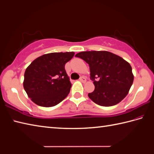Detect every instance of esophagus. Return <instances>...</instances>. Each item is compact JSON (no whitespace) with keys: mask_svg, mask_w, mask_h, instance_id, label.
<instances>
[{"mask_svg":"<svg viewBox=\"0 0 154 154\" xmlns=\"http://www.w3.org/2000/svg\"><path fill=\"white\" fill-rule=\"evenodd\" d=\"M80 80L82 82H83V83H85L86 82V78H85L84 76H81L80 78Z\"/></svg>","mask_w":154,"mask_h":154,"instance_id":"34e87169","label":"esophagus"}]
</instances>
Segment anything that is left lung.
Masks as SVG:
<instances>
[{"instance_id":"left-lung-1","label":"left lung","mask_w":154,"mask_h":154,"mask_svg":"<svg viewBox=\"0 0 154 154\" xmlns=\"http://www.w3.org/2000/svg\"><path fill=\"white\" fill-rule=\"evenodd\" d=\"M75 57L89 64L95 90L88 97L96 104L109 107L121 102L128 94L134 80L127 61L109 51H84Z\"/></svg>"}]
</instances>
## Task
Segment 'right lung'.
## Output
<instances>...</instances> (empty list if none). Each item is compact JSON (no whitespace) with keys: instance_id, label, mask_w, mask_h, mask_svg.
Segmentation results:
<instances>
[{"instance_id":"add662e5","label":"right lung","mask_w":154,"mask_h":154,"mask_svg":"<svg viewBox=\"0 0 154 154\" xmlns=\"http://www.w3.org/2000/svg\"><path fill=\"white\" fill-rule=\"evenodd\" d=\"M74 55V52L45 54L29 64L23 84L33 103L49 107L66 97L72 84L64 66Z\"/></svg>"}]
</instances>
